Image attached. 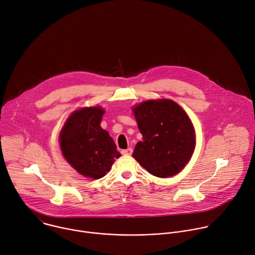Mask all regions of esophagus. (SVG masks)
<instances>
[{
  "label": "esophagus",
  "mask_w": 255,
  "mask_h": 255,
  "mask_svg": "<svg viewBox=\"0 0 255 255\" xmlns=\"http://www.w3.org/2000/svg\"><path fill=\"white\" fill-rule=\"evenodd\" d=\"M132 148H127V149H123L121 152L123 155H131L132 154Z\"/></svg>",
  "instance_id": "obj_1"
}]
</instances>
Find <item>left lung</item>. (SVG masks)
Segmentation results:
<instances>
[{
    "label": "left lung",
    "instance_id": "8db88e82",
    "mask_svg": "<svg viewBox=\"0 0 255 255\" xmlns=\"http://www.w3.org/2000/svg\"><path fill=\"white\" fill-rule=\"evenodd\" d=\"M133 113L142 134L133 157L152 175L178 173L196 146L195 128L184 109L171 100L159 99L136 105Z\"/></svg>",
    "mask_w": 255,
    "mask_h": 255
}]
</instances>
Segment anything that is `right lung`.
Here are the masks:
<instances>
[{
    "mask_svg": "<svg viewBox=\"0 0 255 255\" xmlns=\"http://www.w3.org/2000/svg\"><path fill=\"white\" fill-rule=\"evenodd\" d=\"M104 113L101 107L80 109L68 117L59 135L66 161L82 175L96 179L121 156L113 138L100 125Z\"/></svg>",
    "mask_w": 255,
    "mask_h": 255,
    "instance_id": "1",
    "label": "right lung"
}]
</instances>
